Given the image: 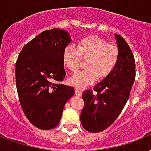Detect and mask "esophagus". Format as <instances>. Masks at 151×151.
Listing matches in <instances>:
<instances>
[{"mask_svg": "<svg viewBox=\"0 0 151 151\" xmlns=\"http://www.w3.org/2000/svg\"><path fill=\"white\" fill-rule=\"evenodd\" d=\"M75 94L77 96H79V97H81V95H82V93L80 91V90H78V88H76L75 89Z\"/></svg>", "mask_w": 151, "mask_h": 151, "instance_id": "esophagus-1", "label": "esophagus"}]
</instances>
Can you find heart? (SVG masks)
Masks as SVG:
<instances>
[{
	"mask_svg": "<svg viewBox=\"0 0 151 151\" xmlns=\"http://www.w3.org/2000/svg\"><path fill=\"white\" fill-rule=\"evenodd\" d=\"M118 46L108 44L98 36H87L80 39L78 48L72 45L65 48L63 62L68 70L74 72L78 69L81 58H88L86 62V70L74 73L69 82L80 89L93 84L98 76L102 78L110 73L118 63Z\"/></svg>",
	"mask_w": 151,
	"mask_h": 151,
	"instance_id": "b5f03b06",
	"label": "heart"
}]
</instances>
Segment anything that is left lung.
<instances>
[{
  "label": "left lung",
  "instance_id": "8db88e82",
  "mask_svg": "<svg viewBox=\"0 0 151 151\" xmlns=\"http://www.w3.org/2000/svg\"><path fill=\"white\" fill-rule=\"evenodd\" d=\"M119 50L114 69L94 86L97 94L86 90L82 98L85 106L81 111V123L91 133L102 131L115 121L128 101L134 82L135 61L131 50L121 36L114 34Z\"/></svg>",
  "mask_w": 151,
  "mask_h": 151
}]
</instances>
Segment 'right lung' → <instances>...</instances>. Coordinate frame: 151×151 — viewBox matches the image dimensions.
Wrapping results in <instances>:
<instances>
[{"label": "right lung", "instance_id": "obj_1", "mask_svg": "<svg viewBox=\"0 0 151 151\" xmlns=\"http://www.w3.org/2000/svg\"><path fill=\"white\" fill-rule=\"evenodd\" d=\"M71 41L65 30H45L24 45L16 62L22 110L39 129L57 127L65 105L74 94L73 87L58 83L65 76L63 52Z\"/></svg>", "mask_w": 151, "mask_h": 151}]
</instances>
